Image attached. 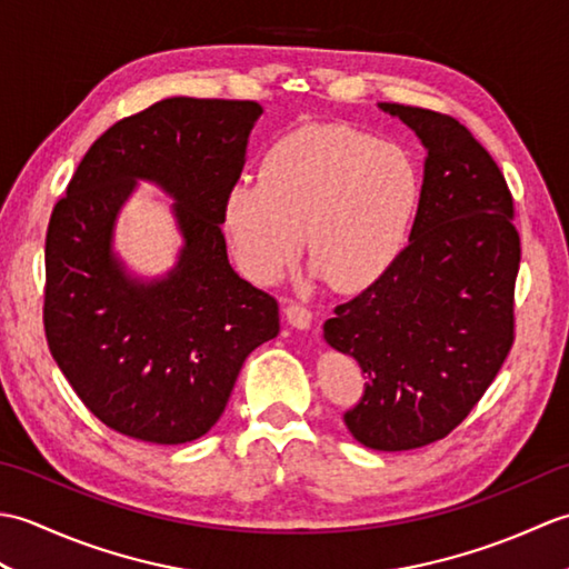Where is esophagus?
Listing matches in <instances>:
<instances>
[{"instance_id":"esophagus-1","label":"esophagus","mask_w":569,"mask_h":569,"mask_svg":"<svg viewBox=\"0 0 569 569\" xmlns=\"http://www.w3.org/2000/svg\"><path fill=\"white\" fill-rule=\"evenodd\" d=\"M283 312H286V320L291 322L293 328H298V330H308L310 325H312V312L306 306L293 303V300H288Z\"/></svg>"}]
</instances>
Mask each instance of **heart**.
I'll use <instances>...</instances> for the list:
<instances>
[{
    "label": "heart",
    "mask_w": 569,
    "mask_h": 569,
    "mask_svg": "<svg viewBox=\"0 0 569 569\" xmlns=\"http://www.w3.org/2000/svg\"><path fill=\"white\" fill-rule=\"evenodd\" d=\"M420 198L408 153L347 127H310L266 151L261 180H239L224 227L239 269L273 283L306 244L310 278L359 291L391 269Z\"/></svg>",
    "instance_id": "obj_1"
}]
</instances>
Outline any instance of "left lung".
<instances>
[{"label":"left lung","instance_id":"8db88e82","mask_svg":"<svg viewBox=\"0 0 569 569\" xmlns=\"http://www.w3.org/2000/svg\"><path fill=\"white\" fill-rule=\"evenodd\" d=\"M426 149L413 229L367 291L335 308L322 337L367 373L345 426L369 450L442 440L467 418L513 345L521 239L489 151L452 117L379 102Z\"/></svg>","mask_w":569,"mask_h":569}]
</instances>
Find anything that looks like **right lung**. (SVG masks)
Here are the masks:
<instances>
[{"label": "right lung", "mask_w": 569, "mask_h": 569, "mask_svg": "<svg viewBox=\"0 0 569 569\" xmlns=\"http://www.w3.org/2000/svg\"><path fill=\"white\" fill-rule=\"evenodd\" d=\"M259 102L168 98L110 127L84 153L46 234V340L107 428L153 445L202 438L239 369L281 330L278 303L227 259L224 202L247 161ZM139 182L161 187L184 244L143 279L113 249Z\"/></svg>", "instance_id": "obj_1"}]
</instances>
